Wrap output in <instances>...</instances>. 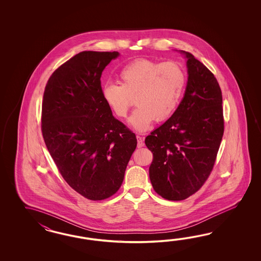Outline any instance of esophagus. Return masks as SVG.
<instances>
[{"mask_svg":"<svg viewBox=\"0 0 261 261\" xmlns=\"http://www.w3.org/2000/svg\"><path fill=\"white\" fill-rule=\"evenodd\" d=\"M137 140H138V147L141 148L143 145H144V139L141 137V136H137Z\"/></svg>","mask_w":261,"mask_h":261,"instance_id":"34e87169","label":"esophagus"}]
</instances>
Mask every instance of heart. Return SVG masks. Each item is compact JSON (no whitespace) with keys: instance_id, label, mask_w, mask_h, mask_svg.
Masks as SVG:
<instances>
[{"instance_id":"heart-1","label":"heart","mask_w":261,"mask_h":261,"mask_svg":"<svg viewBox=\"0 0 261 261\" xmlns=\"http://www.w3.org/2000/svg\"><path fill=\"white\" fill-rule=\"evenodd\" d=\"M120 85L106 83L101 88L103 100L114 115L126 118L135 99L137 109L129 119L137 131H146L154 119L166 121L181 102L187 76L180 64L140 59L119 72Z\"/></svg>"}]
</instances>
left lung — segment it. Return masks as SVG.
<instances>
[{"instance_id": "1", "label": "left lung", "mask_w": 261, "mask_h": 261, "mask_svg": "<svg viewBox=\"0 0 261 261\" xmlns=\"http://www.w3.org/2000/svg\"><path fill=\"white\" fill-rule=\"evenodd\" d=\"M185 95L170 119L145 138L153 153L154 190L181 201L202 188L214 168L224 134L222 92L214 73L190 53Z\"/></svg>"}]
</instances>
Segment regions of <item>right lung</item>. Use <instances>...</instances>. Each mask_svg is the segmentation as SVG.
Instances as JSON below:
<instances>
[{
    "label": "right lung",
    "mask_w": 261,
    "mask_h": 261,
    "mask_svg": "<svg viewBox=\"0 0 261 261\" xmlns=\"http://www.w3.org/2000/svg\"><path fill=\"white\" fill-rule=\"evenodd\" d=\"M118 51H81L47 80L42 134L72 190L89 200L114 195L137 147L136 135L114 118L101 95V73Z\"/></svg>",
    "instance_id": "obj_1"
}]
</instances>
